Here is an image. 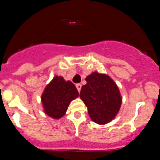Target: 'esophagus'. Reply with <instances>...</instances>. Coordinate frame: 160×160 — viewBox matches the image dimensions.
Masks as SVG:
<instances>
[{"label":"esophagus","instance_id":"34e87169","mask_svg":"<svg viewBox=\"0 0 160 160\" xmlns=\"http://www.w3.org/2000/svg\"><path fill=\"white\" fill-rule=\"evenodd\" d=\"M76 88H77V90H78V92H80V90H81V88H82V85L81 84H77L76 85Z\"/></svg>","mask_w":160,"mask_h":160}]
</instances>
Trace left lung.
<instances>
[{
	"label": "left lung",
	"instance_id": "8db88e82",
	"mask_svg": "<svg viewBox=\"0 0 160 160\" xmlns=\"http://www.w3.org/2000/svg\"><path fill=\"white\" fill-rule=\"evenodd\" d=\"M80 98L94 122L104 125L111 122L119 111L122 96L116 83L105 73L93 72L86 78Z\"/></svg>",
	"mask_w": 160,
	"mask_h": 160
}]
</instances>
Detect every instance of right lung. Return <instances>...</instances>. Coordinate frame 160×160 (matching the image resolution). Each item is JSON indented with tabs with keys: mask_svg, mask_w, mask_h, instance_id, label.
Listing matches in <instances>:
<instances>
[{
	"mask_svg": "<svg viewBox=\"0 0 160 160\" xmlns=\"http://www.w3.org/2000/svg\"><path fill=\"white\" fill-rule=\"evenodd\" d=\"M78 97L75 86L62 76H55L41 97L43 111L50 118L59 119L66 114L72 100Z\"/></svg>",
	"mask_w": 160,
	"mask_h": 160,
	"instance_id": "right-lung-1",
	"label": "right lung"
}]
</instances>
